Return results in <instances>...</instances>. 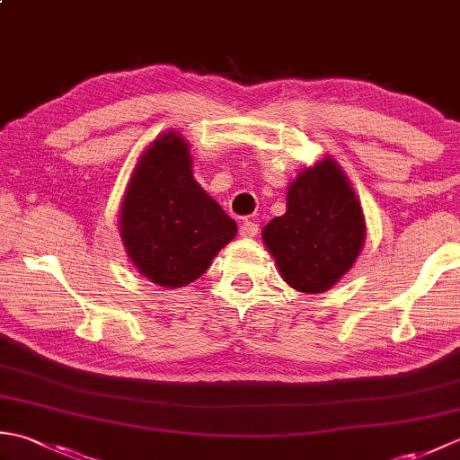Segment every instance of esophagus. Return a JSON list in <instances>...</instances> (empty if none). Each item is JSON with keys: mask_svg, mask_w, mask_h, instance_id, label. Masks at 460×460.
<instances>
[{"mask_svg": "<svg viewBox=\"0 0 460 460\" xmlns=\"http://www.w3.org/2000/svg\"><path fill=\"white\" fill-rule=\"evenodd\" d=\"M259 233V225L255 221H243L241 223V229H239V235L251 239V237H257Z\"/></svg>", "mask_w": 460, "mask_h": 460, "instance_id": "34e87169", "label": "esophagus"}]
</instances>
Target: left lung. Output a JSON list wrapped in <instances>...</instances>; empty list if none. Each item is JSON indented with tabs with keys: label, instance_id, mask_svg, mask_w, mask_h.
Here are the masks:
<instances>
[{
	"label": "left lung",
	"instance_id": "obj_1",
	"mask_svg": "<svg viewBox=\"0 0 460 460\" xmlns=\"http://www.w3.org/2000/svg\"><path fill=\"white\" fill-rule=\"evenodd\" d=\"M262 241L287 285L308 295L332 288L354 267L366 221L334 158L326 155L296 175L287 191V213L267 223Z\"/></svg>",
	"mask_w": 460,
	"mask_h": 460
}]
</instances>
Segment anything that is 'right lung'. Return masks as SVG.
<instances>
[{
  "label": "right lung",
  "mask_w": 460,
  "mask_h": 460,
  "mask_svg": "<svg viewBox=\"0 0 460 460\" xmlns=\"http://www.w3.org/2000/svg\"><path fill=\"white\" fill-rule=\"evenodd\" d=\"M235 233L237 223L195 181L188 142L178 132L158 136L136 164L120 208L134 267L164 288L185 287Z\"/></svg>",
  "instance_id": "obj_1"
}]
</instances>
